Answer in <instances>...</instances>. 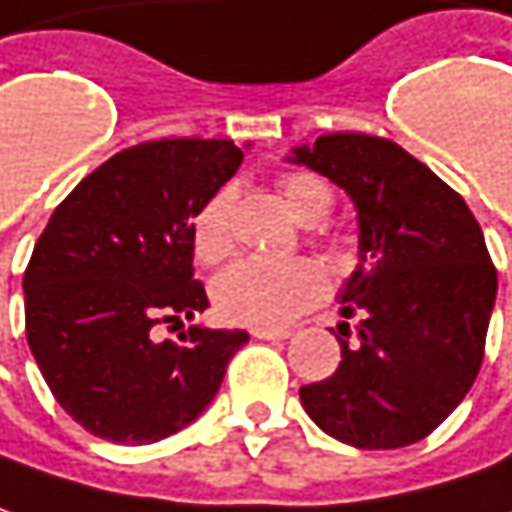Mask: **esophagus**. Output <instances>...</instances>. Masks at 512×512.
I'll use <instances>...</instances> for the list:
<instances>
[{
	"mask_svg": "<svg viewBox=\"0 0 512 512\" xmlns=\"http://www.w3.org/2000/svg\"><path fill=\"white\" fill-rule=\"evenodd\" d=\"M252 337H257V340H287L290 331H284V328H252Z\"/></svg>",
	"mask_w": 512,
	"mask_h": 512,
	"instance_id": "esophagus-1",
	"label": "esophagus"
}]
</instances>
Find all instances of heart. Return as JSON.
<instances>
[{"label":"heart","mask_w":512,"mask_h":512,"mask_svg":"<svg viewBox=\"0 0 512 512\" xmlns=\"http://www.w3.org/2000/svg\"><path fill=\"white\" fill-rule=\"evenodd\" d=\"M281 199L302 225H316L331 210V190L310 172H284L278 178ZM231 187L213 190L190 219V246L199 263H219L231 252ZM328 290L325 269L316 260H260L240 257L213 281V304L222 319L237 325L275 328L293 322Z\"/></svg>","instance_id":"b5f03b06"}]
</instances>
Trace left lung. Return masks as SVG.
<instances>
[{
    "instance_id": "obj_1",
    "label": "left lung",
    "mask_w": 512,
    "mask_h": 512,
    "mask_svg": "<svg viewBox=\"0 0 512 512\" xmlns=\"http://www.w3.org/2000/svg\"><path fill=\"white\" fill-rule=\"evenodd\" d=\"M293 163L331 178L357 208L360 263L340 293L343 360L299 390L307 416L354 448L425 440L472 390L498 275L460 193L398 143L322 134Z\"/></svg>"
}]
</instances>
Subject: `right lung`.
<instances>
[{"label":"right lung","instance_id":"add662e5","mask_svg":"<svg viewBox=\"0 0 512 512\" xmlns=\"http://www.w3.org/2000/svg\"><path fill=\"white\" fill-rule=\"evenodd\" d=\"M243 161L231 140L140 143L55 208L23 275L25 337L58 404L93 437L146 445L187 428L219 390L246 331L158 325L208 307L190 219Z\"/></svg>","mask_w":512,"mask_h":512}]
</instances>
